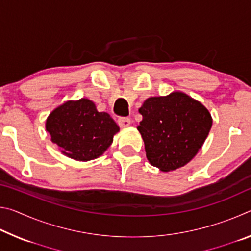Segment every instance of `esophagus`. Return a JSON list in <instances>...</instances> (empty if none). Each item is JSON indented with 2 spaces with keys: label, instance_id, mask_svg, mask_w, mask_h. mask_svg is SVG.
<instances>
[{
  "label": "esophagus",
  "instance_id": "34e87169",
  "mask_svg": "<svg viewBox=\"0 0 251 251\" xmlns=\"http://www.w3.org/2000/svg\"><path fill=\"white\" fill-rule=\"evenodd\" d=\"M117 122H118V125L123 127V128H125V127H128L130 125L129 118H120V120H118Z\"/></svg>",
  "mask_w": 251,
  "mask_h": 251
}]
</instances>
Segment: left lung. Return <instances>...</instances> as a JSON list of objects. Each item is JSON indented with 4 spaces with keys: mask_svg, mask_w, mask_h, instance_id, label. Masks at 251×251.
<instances>
[{
    "mask_svg": "<svg viewBox=\"0 0 251 251\" xmlns=\"http://www.w3.org/2000/svg\"><path fill=\"white\" fill-rule=\"evenodd\" d=\"M137 129L151 165L161 172L185 166L205 143L212 125L208 109L185 93L150 97L138 109Z\"/></svg>",
    "mask_w": 251,
    "mask_h": 251,
    "instance_id": "8db88e82",
    "label": "left lung"
}]
</instances>
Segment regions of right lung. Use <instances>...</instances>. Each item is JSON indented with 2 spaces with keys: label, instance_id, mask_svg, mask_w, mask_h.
<instances>
[{
  "label": "right lung",
  "instance_id": "right-lung-1",
  "mask_svg": "<svg viewBox=\"0 0 251 251\" xmlns=\"http://www.w3.org/2000/svg\"><path fill=\"white\" fill-rule=\"evenodd\" d=\"M46 130L62 154L78 161L95 159L113 143L120 127L87 99L67 100L50 114Z\"/></svg>",
  "mask_w": 251,
  "mask_h": 251
}]
</instances>
